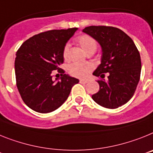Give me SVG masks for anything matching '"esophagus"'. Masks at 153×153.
<instances>
[{"label":"esophagus","instance_id":"esophagus-1","mask_svg":"<svg viewBox=\"0 0 153 153\" xmlns=\"http://www.w3.org/2000/svg\"><path fill=\"white\" fill-rule=\"evenodd\" d=\"M79 82H80V83H82V84H86V83H87V82H88V81L82 80V79H81V80L79 81Z\"/></svg>","mask_w":153,"mask_h":153}]
</instances>
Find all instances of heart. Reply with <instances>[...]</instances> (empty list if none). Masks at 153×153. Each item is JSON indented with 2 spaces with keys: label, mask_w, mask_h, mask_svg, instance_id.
Listing matches in <instances>:
<instances>
[{
  "label": "heart",
  "mask_w": 153,
  "mask_h": 153,
  "mask_svg": "<svg viewBox=\"0 0 153 153\" xmlns=\"http://www.w3.org/2000/svg\"><path fill=\"white\" fill-rule=\"evenodd\" d=\"M78 44L80 45L83 51L85 53H88V51H94L97 48V43L95 40L93 38H91L89 35H82L78 37ZM69 51V45L66 44L65 48L63 49V56L64 58H66L68 57ZM93 66L90 64L87 65H83V64L78 63H73L71 64L68 67V71L73 76L77 77L80 78H85L88 75L90 71H91Z\"/></svg>",
  "instance_id": "b5f03b06"
}]
</instances>
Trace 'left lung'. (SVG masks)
Listing matches in <instances>:
<instances>
[{
  "mask_svg": "<svg viewBox=\"0 0 153 153\" xmlns=\"http://www.w3.org/2000/svg\"><path fill=\"white\" fill-rule=\"evenodd\" d=\"M82 31L92 37L102 48L101 64L93 75L98 80L99 91L91 96L99 105L117 108L132 99L139 82L141 58L132 39L114 27L89 26ZM108 73L104 79V73Z\"/></svg>",
  "mask_w": 153,
  "mask_h": 153,
  "instance_id": "obj_1",
  "label": "left lung"
}]
</instances>
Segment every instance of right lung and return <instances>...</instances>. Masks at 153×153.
<instances>
[{"label": "right lung", "instance_id": "1", "mask_svg": "<svg viewBox=\"0 0 153 153\" xmlns=\"http://www.w3.org/2000/svg\"><path fill=\"white\" fill-rule=\"evenodd\" d=\"M77 30L73 27L35 34L16 53L17 87L22 100L34 111L48 113L56 110L67 100L73 85L79 82L59 70L64 62V48ZM57 69L62 77L53 80L51 73Z\"/></svg>", "mask_w": 153, "mask_h": 153}]
</instances>
